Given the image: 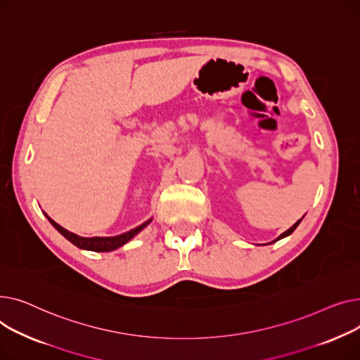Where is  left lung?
<instances>
[{
	"label": "left lung",
	"instance_id": "obj_1",
	"mask_svg": "<svg viewBox=\"0 0 360 360\" xmlns=\"http://www.w3.org/2000/svg\"><path fill=\"white\" fill-rule=\"evenodd\" d=\"M300 222H301V219H300V221H298V222H295V224H293V225H292V226H290V228H289V229H288V231H285V232H283V234H281V236H279V237H278V238H276V240H274V241H273V243H276V241H279V240H282V238H285V237H288V236H290V234H292V232H293V231H295V228H297V226H298V225H300Z\"/></svg>",
	"mask_w": 360,
	"mask_h": 360
}]
</instances>
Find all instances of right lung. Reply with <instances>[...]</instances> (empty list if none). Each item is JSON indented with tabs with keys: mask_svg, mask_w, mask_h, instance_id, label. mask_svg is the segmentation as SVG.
Masks as SVG:
<instances>
[{
	"mask_svg": "<svg viewBox=\"0 0 360 360\" xmlns=\"http://www.w3.org/2000/svg\"><path fill=\"white\" fill-rule=\"evenodd\" d=\"M46 215V214H45ZM46 218L49 219V222L60 232V234L65 237L68 241H71L74 245H77L78 248H82V250H90V251H100V252H108V251H113L119 247H122L123 244H126L128 241H131L138 232H141L148 224L151 222L146 221L143 222L142 225L124 232V234H120V236H116V237H91V238H87V237H79L77 234H74V232H70L68 229L62 228L59 224H56L53 219H51L48 215Z\"/></svg>",
	"mask_w": 360,
	"mask_h": 360,
	"instance_id": "add662e5",
	"label": "right lung"
}]
</instances>
